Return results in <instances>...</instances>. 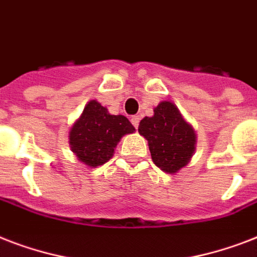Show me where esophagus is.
Returning a JSON list of instances; mask_svg holds the SVG:
<instances>
[{"mask_svg":"<svg viewBox=\"0 0 257 257\" xmlns=\"http://www.w3.org/2000/svg\"><path fill=\"white\" fill-rule=\"evenodd\" d=\"M131 122L133 124L135 128H139V122H140V117L139 116H132L131 117Z\"/></svg>","mask_w":257,"mask_h":257,"instance_id":"1","label":"esophagus"}]
</instances>
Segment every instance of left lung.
<instances>
[{
  "mask_svg": "<svg viewBox=\"0 0 257 257\" xmlns=\"http://www.w3.org/2000/svg\"><path fill=\"white\" fill-rule=\"evenodd\" d=\"M139 133L148 140L153 163L165 173H177L196 151V132L172 101H161L152 117H144Z\"/></svg>",
  "mask_w": 257,
  "mask_h": 257,
  "instance_id": "left-lung-1",
  "label": "left lung"
}]
</instances>
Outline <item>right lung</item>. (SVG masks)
Returning a JSON list of instances; mask_svg holds the SVG:
<instances>
[{
    "mask_svg": "<svg viewBox=\"0 0 257 257\" xmlns=\"http://www.w3.org/2000/svg\"><path fill=\"white\" fill-rule=\"evenodd\" d=\"M136 131L122 114H110L97 100L85 105L69 131V145L78 161L97 168L110 160L121 137Z\"/></svg>",
    "mask_w": 257,
    "mask_h": 257,
    "instance_id": "1",
    "label": "right lung"
}]
</instances>
